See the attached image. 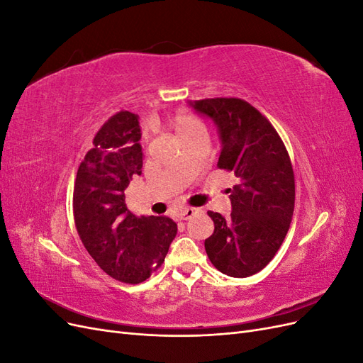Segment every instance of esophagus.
Returning <instances> with one entry per match:
<instances>
[{"label": "esophagus", "instance_id": "34e87169", "mask_svg": "<svg viewBox=\"0 0 363 363\" xmlns=\"http://www.w3.org/2000/svg\"><path fill=\"white\" fill-rule=\"evenodd\" d=\"M200 211L199 208H195V207H186V208H183V211H180V219H191L195 213H199Z\"/></svg>", "mask_w": 363, "mask_h": 363}]
</instances>
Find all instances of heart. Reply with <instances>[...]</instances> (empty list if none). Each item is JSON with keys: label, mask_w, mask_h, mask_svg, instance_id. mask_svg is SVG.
Returning a JSON list of instances; mask_svg holds the SVG:
<instances>
[{"label": "heart", "mask_w": 363, "mask_h": 363, "mask_svg": "<svg viewBox=\"0 0 363 363\" xmlns=\"http://www.w3.org/2000/svg\"><path fill=\"white\" fill-rule=\"evenodd\" d=\"M172 127L182 139L195 133V131H204V125L201 121L189 113H179L172 119Z\"/></svg>", "instance_id": "b5f03b06"}]
</instances>
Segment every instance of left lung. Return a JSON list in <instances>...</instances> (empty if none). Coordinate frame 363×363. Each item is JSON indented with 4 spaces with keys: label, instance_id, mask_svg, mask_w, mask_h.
Here are the masks:
<instances>
[{
    "label": "left lung",
    "instance_id": "1",
    "mask_svg": "<svg viewBox=\"0 0 363 363\" xmlns=\"http://www.w3.org/2000/svg\"><path fill=\"white\" fill-rule=\"evenodd\" d=\"M211 118L221 139L218 168L235 172L232 213L211 212L215 230L204 240L213 267L230 277H250L265 268L286 236L294 215L295 179L281 138L256 107L240 98L189 101Z\"/></svg>",
    "mask_w": 363,
    "mask_h": 363
}]
</instances>
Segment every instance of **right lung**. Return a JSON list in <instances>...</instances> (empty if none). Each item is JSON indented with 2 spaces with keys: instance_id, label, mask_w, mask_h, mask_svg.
<instances>
[{
  "instance_id": "add662e5",
  "label": "right lung",
  "mask_w": 363,
  "mask_h": 363,
  "mask_svg": "<svg viewBox=\"0 0 363 363\" xmlns=\"http://www.w3.org/2000/svg\"><path fill=\"white\" fill-rule=\"evenodd\" d=\"M139 116L121 111L98 130L74 183V221L92 259L115 280H147L164 260L177 224L168 216H136L127 186L142 174Z\"/></svg>"
}]
</instances>
